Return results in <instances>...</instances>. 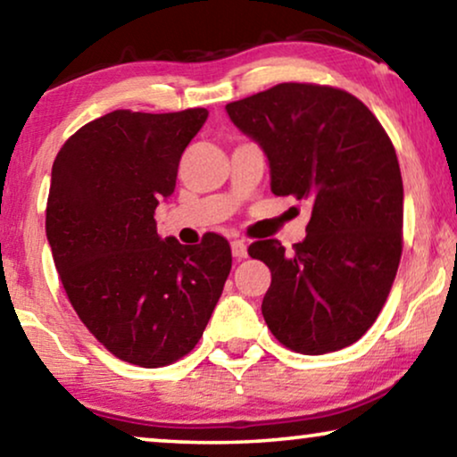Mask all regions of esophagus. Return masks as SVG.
Returning <instances> with one entry per match:
<instances>
[{
  "label": "esophagus",
  "instance_id": "obj_1",
  "mask_svg": "<svg viewBox=\"0 0 457 457\" xmlns=\"http://www.w3.org/2000/svg\"><path fill=\"white\" fill-rule=\"evenodd\" d=\"M230 249H233V255H235L237 260L247 258V245H245V241L235 239L233 243H230Z\"/></svg>",
  "mask_w": 457,
  "mask_h": 457
}]
</instances>
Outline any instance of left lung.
Segmentation results:
<instances>
[{
  "label": "left lung",
  "mask_w": 457,
  "mask_h": 457,
  "mask_svg": "<svg viewBox=\"0 0 457 457\" xmlns=\"http://www.w3.org/2000/svg\"><path fill=\"white\" fill-rule=\"evenodd\" d=\"M227 112L268 155L274 195L312 204L293 253L277 239L247 249L272 274L268 328L305 355L352 345L378 318L402 260L403 183L389 135L358 97L328 85L280 83Z\"/></svg>",
  "instance_id": "obj_1"
}]
</instances>
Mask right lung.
I'll use <instances>...</instances> for the list:
<instances>
[{"label": "right lung", "instance_id": "right-lung-1", "mask_svg": "<svg viewBox=\"0 0 457 457\" xmlns=\"http://www.w3.org/2000/svg\"><path fill=\"white\" fill-rule=\"evenodd\" d=\"M205 118V108L114 110L68 137L54 162L46 233L62 287L87 330L129 364L189 353L233 266L220 235L180 245L155 230V208Z\"/></svg>", "mask_w": 457, "mask_h": 457}]
</instances>
